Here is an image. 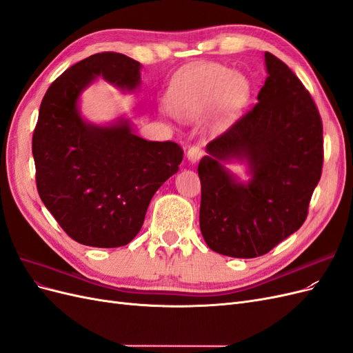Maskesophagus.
Masks as SVG:
<instances>
[{"instance_id": "34e87169", "label": "esophagus", "mask_w": 353, "mask_h": 353, "mask_svg": "<svg viewBox=\"0 0 353 353\" xmlns=\"http://www.w3.org/2000/svg\"><path fill=\"white\" fill-rule=\"evenodd\" d=\"M201 156H203V150H201V147H200V145H193V147H190V148H188V152H187V159L190 160V162L196 163L197 160H199Z\"/></svg>"}]
</instances>
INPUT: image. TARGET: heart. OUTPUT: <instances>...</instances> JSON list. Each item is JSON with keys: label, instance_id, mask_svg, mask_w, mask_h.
I'll use <instances>...</instances> for the list:
<instances>
[{"label": "heart", "instance_id": "b5f03b06", "mask_svg": "<svg viewBox=\"0 0 353 353\" xmlns=\"http://www.w3.org/2000/svg\"><path fill=\"white\" fill-rule=\"evenodd\" d=\"M249 99V83L230 68L209 63L184 70L168 91V109L179 119H194L215 109L216 123L236 119Z\"/></svg>", "mask_w": 353, "mask_h": 353}]
</instances>
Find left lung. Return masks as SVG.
<instances>
[{"instance_id":"1","label":"left lung","mask_w":353,"mask_h":353,"mask_svg":"<svg viewBox=\"0 0 353 353\" xmlns=\"http://www.w3.org/2000/svg\"><path fill=\"white\" fill-rule=\"evenodd\" d=\"M265 65L258 103L206 145L197 168L201 236L231 258H258L301 228L321 178L323 122L311 94L271 52ZM234 159L249 180L225 166Z\"/></svg>"}]
</instances>
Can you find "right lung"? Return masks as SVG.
<instances>
[{
	"instance_id": "1",
	"label": "right lung",
	"mask_w": 353,
	"mask_h": 353,
	"mask_svg": "<svg viewBox=\"0 0 353 353\" xmlns=\"http://www.w3.org/2000/svg\"><path fill=\"white\" fill-rule=\"evenodd\" d=\"M140 70L131 57L99 52L63 72L39 108L32 138L39 197L70 239L91 248L132 241L152 197L183 162L178 144L144 140L125 117L108 125L82 117L81 95L95 79L134 92Z\"/></svg>"
}]
</instances>
